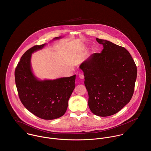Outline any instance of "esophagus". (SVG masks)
Here are the masks:
<instances>
[{
  "label": "esophagus",
  "instance_id": "obj_1",
  "mask_svg": "<svg viewBox=\"0 0 151 151\" xmlns=\"http://www.w3.org/2000/svg\"><path fill=\"white\" fill-rule=\"evenodd\" d=\"M78 77H79L80 79H84V76L83 73H81V72L79 73V74H78Z\"/></svg>",
  "mask_w": 151,
  "mask_h": 151
}]
</instances>
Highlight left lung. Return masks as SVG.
Instances as JSON below:
<instances>
[{
	"instance_id": "left-lung-1",
	"label": "left lung",
	"mask_w": 151,
	"mask_h": 151,
	"mask_svg": "<svg viewBox=\"0 0 151 151\" xmlns=\"http://www.w3.org/2000/svg\"><path fill=\"white\" fill-rule=\"evenodd\" d=\"M104 46L80 65L88 93V106L95 115L106 117L119 111L130 101L137 78L136 65L124 47L96 39Z\"/></svg>"
}]
</instances>
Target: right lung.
I'll return each mask as SVG.
<instances>
[{
  "label": "right lung",
  "instance_id": "1",
  "mask_svg": "<svg viewBox=\"0 0 151 151\" xmlns=\"http://www.w3.org/2000/svg\"><path fill=\"white\" fill-rule=\"evenodd\" d=\"M45 45H35L24 53L15 70V81L24 107L41 119L53 120L65 113L75 88L76 75L55 80H38L32 73L30 59L32 53Z\"/></svg>",
  "mask_w": 151,
  "mask_h": 151
}]
</instances>
